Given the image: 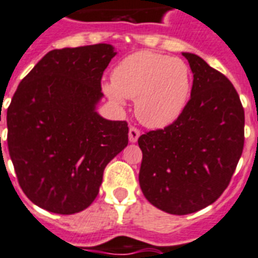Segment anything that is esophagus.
I'll return each mask as SVG.
<instances>
[{"label":"esophagus","mask_w":258,"mask_h":258,"mask_svg":"<svg viewBox=\"0 0 258 258\" xmlns=\"http://www.w3.org/2000/svg\"><path fill=\"white\" fill-rule=\"evenodd\" d=\"M140 136V131L136 127H130L128 131V139L131 143H136Z\"/></svg>","instance_id":"34e87169"}]
</instances>
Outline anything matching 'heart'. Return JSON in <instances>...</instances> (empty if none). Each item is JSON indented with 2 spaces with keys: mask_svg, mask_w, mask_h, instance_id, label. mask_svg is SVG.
Returning a JSON list of instances; mask_svg holds the SVG:
<instances>
[{
  "mask_svg": "<svg viewBox=\"0 0 258 258\" xmlns=\"http://www.w3.org/2000/svg\"><path fill=\"white\" fill-rule=\"evenodd\" d=\"M103 90L112 102L135 99V112L149 128H165L185 111L191 92V73L183 60L152 51L125 56Z\"/></svg>",
  "mask_w": 258,
  "mask_h": 258,
  "instance_id": "1",
  "label": "heart"
}]
</instances>
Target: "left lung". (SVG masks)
Here are the masks:
<instances>
[{"instance_id": "obj_1", "label": "left lung", "mask_w": 258, "mask_h": 258, "mask_svg": "<svg viewBox=\"0 0 258 258\" xmlns=\"http://www.w3.org/2000/svg\"><path fill=\"white\" fill-rule=\"evenodd\" d=\"M192 72L190 99L169 127L139 138V183L153 206L173 215L197 213L227 189L244 147V109L226 76L182 52Z\"/></svg>"}]
</instances>
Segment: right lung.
Segmentation results:
<instances>
[{"label":"right lung","mask_w":258,"mask_h":258,"mask_svg":"<svg viewBox=\"0 0 258 258\" xmlns=\"http://www.w3.org/2000/svg\"><path fill=\"white\" fill-rule=\"evenodd\" d=\"M111 44L49 51L8 109V147L19 186L36 206L71 215L93 203L103 170L128 144L124 120L97 112Z\"/></svg>","instance_id":"right-lung-1"}]
</instances>
